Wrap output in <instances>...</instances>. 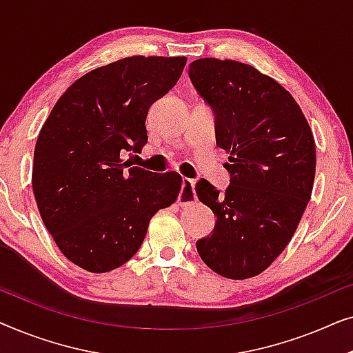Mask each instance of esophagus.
I'll use <instances>...</instances> for the list:
<instances>
[{
	"instance_id": "obj_1",
	"label": "esophagus",
	"mask_w": 353,
	"mask_h": 353,
	"mask_svg": "<svg viewBox=\"0 0 353 353\" xmlns=\"http://www.w3.org/2000/svg\"><path fill=\"white\" fill-rule=\"evenodd\" d=\"M194 201H196L194 180H191V178H183L180 194H178V204H180V205H190Z\"/></svg>"
}]
</instances>
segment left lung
Returning <instances> with one entry per match:
<instances>
[{
  "instance_id": "1",
  "label": "left lung",
  "mask_w": 353,
  "mask_h": 353,
  "mask_svg": "<svg viewBox=\"0 0 353 353\" xmlns=\"http://www.w3.org/2000/svg\"><path fill=\"white\" fill-rule=\"evenodd\" d=\"M188 74L214 110L216 144L230 154L228 190L196 185L216 216L197 252L221 276H255L283 252L310 201L315 139L292 96L252 65L204 57Z\"/></svg>"
}]
</instances>
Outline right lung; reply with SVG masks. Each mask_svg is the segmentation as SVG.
<instances>
[{"mask_svg": "<svg viewBox=\"0 0 353 353\" xmlns=\"http://www.w3.org/2000/svg\"><path fill=\"white\" fill-rule=\"evenodd\" d=\"M186 57L133 56L98 67L61 96L37 139L32 186L61 252L86 272L138 252L149 220L176 201L181 176L122 162L148 143L151 105L180 79Z\"/></svg>", "mask_w": 353, "mask_h": 353, "instance_id": "1", "label": "right lung"}]
</instances>
